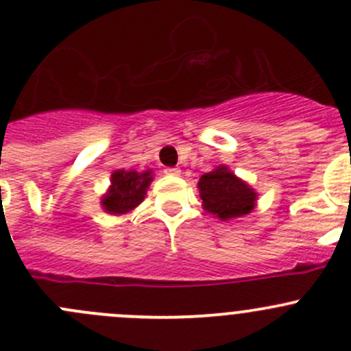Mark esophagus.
I'll list each match as a JSON object with an SVG mask.
<instances>
[{"mask_svg": "<svg viewBox=\"0 0 351 351\" xmlns=\"http://www.w3.org/2000/svg\"><path fill=\"white\" fill-rule=\"evenodd\" d=\"M165 173H166V175H171V176H180V175H182V169H180V168H166Z\"/></svg>", "mask_w": 351, "mask_h": 351, "instance_id": "34e87169", "label": "esophagus"}]
</instances>
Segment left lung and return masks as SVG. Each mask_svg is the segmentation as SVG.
I'll use <instances>...</instances> for the list:
<instances>
[{"label": "left lung", "instance_id": "8db88e82", "mask_svg": "<svg viewBox=\"0 0 351 351\" xmlns=\"http://www.w3.org/2000/svg\"><path fill=\"white\" fill-rule=\"evenodd\" d=\"M199 192L204 209L221 221L245 216L254 209L257 200L255 190L224 165L200 176Z\"/></svg>", "mask_w": 351, "mask_h": 351}]
</instances>
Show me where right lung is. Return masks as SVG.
Listing matches in <instances>:
<instances>
[{
  "label": "right lung",
  "instance_id": "add662e5",
  "mask_svg": "<svg viewBox=\"0 0 351 351\" xmlns=\"http://www.w3.org/2000/svg\"><path fill=\"white\" fill-rule=\"evenodd\" d=\"M152 182V171L144 173L117 169L111 175V186L101 199V206L110 214H127L145 199L149 185Z\"/></svg>",
  "mask_w": 351,
  "mask_h": 351
}]
</instances>
